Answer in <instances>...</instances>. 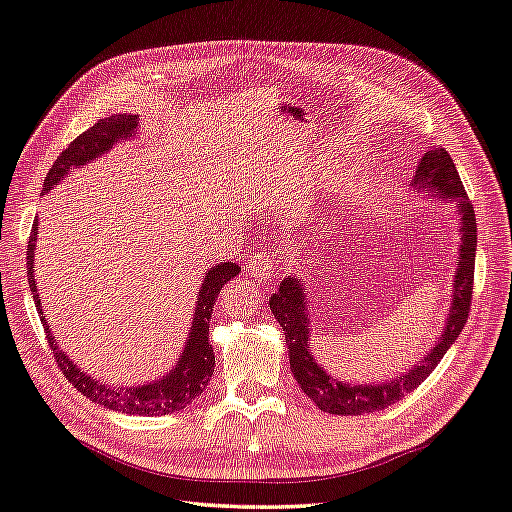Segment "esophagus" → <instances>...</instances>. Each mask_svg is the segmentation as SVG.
Masks as SVG:
<instances>
[{"instance_id":"1","label":"esophagus","mask_w":512,"mask_h":512,"mask_svg":"<svg viewBox=\"0 0 512 512\" xmlns=\"http://www.w3.org/2000/svg\"><path fill=\"white\" fill-rule=\"evenodd\" d=\"M246 270H248L250 277H257V279H270V277H275V273H277L273 259L264 255V253L250 255Z\"/></svg>"}]
</instances>
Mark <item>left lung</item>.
I'll list each match as a JSON object with an SVG mask.
<instances>
[{
	"mask_svg": "<svg viewBox=\"0 0 512 512\" xmlns=\"http://www.w3.org/2000/svg\"><path fill=\"white\" fill-rule=\"evenodd\" d=\"M415 188L437 190L442 202L457 204L459 213V257L453 279V304L442 330V337L437 339L430 353L415 364L408 373L399 375L390 382L379 384H348L337 382L333 375L315 362L310 353V328H308V313H306V293L304 284L295 275H288L279 288L270 295L268 304L273 310L279 326L284 328L290 370L297 379L299 388L315 402L324 413L330 415H364L384 410L390 404H395L410 390H415L424 379L433 373L435 366L442 362L446 350L453 346L455 339L462 333V328L468 319L470 297H473V277H475V248H477V224L475 210L468 202L462 179H459L453 159L442 146H435L424 153L419 162L413 179Z\"/></svg>",
	"mask_w": 512,
	"mask_h": 512,
	"instance_id": "left-lung-1",
	"label": "left lung"
}]
</instances>
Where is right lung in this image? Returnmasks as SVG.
I'll return each instance as SVG.
<instances>
[{
    "label": "right lung",
    "mask_w": 512,
    "mask_h": 512,
    "mask_svg": "<svg viewBox=\"0 0 512 512\" xmlns=\"http://www.w3.org/2000/svg\"><path fill=\"white\" fill-rule=\"evenodd\" d=\"M137 124H139L137 115H128V113L99 119L95 126H90L86 133L73 139V142L68 144V148L59 153L53 168L48 170V175L44 179V193H48L50 188L62 182L68 173H73V168H82L84 164L93 162L95 157L108 153L119 139L135 137ZM35 242H37V219L33 224V233H30L28 248H26L28 286L37 304L39 319H42L44 324L48 346L57 359V366L68 382L79 390V393L88 397L90 402H95L108 410H117V413H126V415H168V413H175V410L186 408L195 397L204 393V388L210 382V375H213L215 370V355H213V348L208 344L210 315H213V306L217 302L219 290L224 288L228 279L237 277L242 268L233 262H219L208 270L195 302L193 326H190L182 355H179L177 364L170 373H166L162 379H155V382H148L142 386L117 388V386L97 382V379L86 375L77 364L70 362L68 355H64L62 348H59V342L53 337V333H50L48 322L42 313V306H39V293L35 284Z\"/></svg>",
    "instance_id": "obj_1"
}]
</instances>
